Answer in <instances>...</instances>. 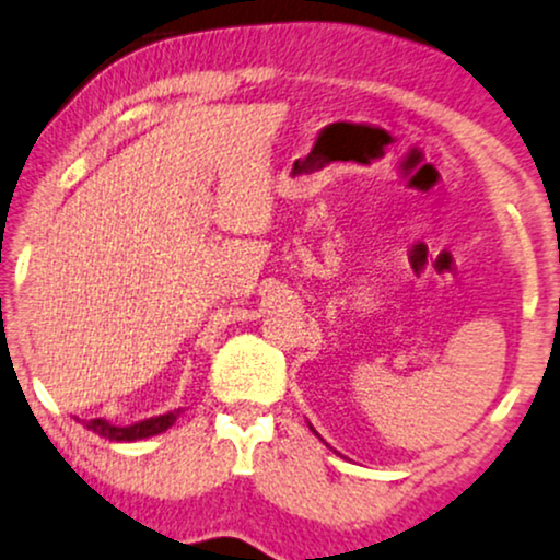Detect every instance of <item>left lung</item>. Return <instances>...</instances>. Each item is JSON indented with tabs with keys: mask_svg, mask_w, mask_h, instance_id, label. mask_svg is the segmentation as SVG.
<instances>
[{
	"mask_svg": "<svg viewBox=\"0 0 560 560\" xmlns=\"http://www.w3.org/2000/svg\"><path fill=\"white\" fill-rule=\"evenodd\" d=\"M310 430H313V428H310ZM313 433H315V430H313Z\"/></svg>",
	"mask_w": 560,
	"mask_h": 560,
	"instance_id": "left-lung-1",
	"label": "left lung"
}]
</instances>
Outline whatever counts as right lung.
<instances>
[{"label":"right lung","mask_w":560,"mask_h":560,"mask_svg":"<svg viewBox=\"0 0 560 560\" xmlns=\"http://www.w3.org/2000/svg\"><path fill=\"white\" fill-rule=\"evenodd\" d=\"M179 412H182V409H174V412H166V415H159V417H148V420H140V422H135V425H127V428L112 425V422L104 420V417L88 420V422H83V425L88 430H93V433L101 435V438H109V441H143V438L159 435V433H164V430H170L174 422H177Z\"/></svg>","instance_id":"add662e5"}]
</instances>
